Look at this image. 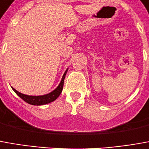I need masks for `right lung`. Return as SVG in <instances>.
<instances>
[{"label":"right lung","instance_id":"obj_1","mask_svg":"<svg viewBox=\"0 0 149 149\" xmlns=\"http://www.w3.org/2000/svg\"><path fill=\"white\" fill-rule=\"evenodd\" d=\"M67 71L68 70H66L65 72L64 73V75H63L60 85L57 86L56 89H54L52 92L49 93L47 94H45V95H41V96H30V95L23 94L22 93L17 91L16 89H13V87H12V89H13V91L16 93L18 96L20 97L22 99L24 100L26 102L31 104V105L41 106V105H45V104L50 103V102H53V101H55V100L56 99L57 97L60 95L61 92H62L63 86H64V78H65V75L67 73Z\"/></svg>","mask_w":149,"mask_h":149}]
</instances>
